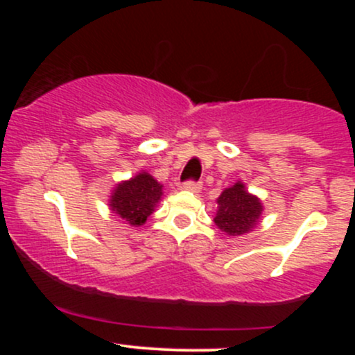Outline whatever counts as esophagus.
I'll list each match as a JSON object with an SVG mask.
<instances>
[{"label":"esophagus","mask_w":355,"mask_h":355,"mask_svg":"<svg viewBox=\"0 0 355 355\" xmlns=\"http://www.w3.org/2000/svg\"><path fill=\"white\" fill-rule=\"evenodd\" d=\"M183 190L191 191V193H198L202 190V183L200 182H187L182 185Z\"/></svg>","instance_id":"1"}]
</instances>
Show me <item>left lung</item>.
I'll use <instances>...</instances> for the list:
<instances>
[{
  "label": "left lung",
  "instance_id": "left-lung-1",
  "mask_svg": "<svg viewBox=\"0 0 355 355\" xmlns=\"http://www.w3.org/2000/svg\"><path fill=\"white\" fill-rule=\"evenodd\" d=\"M262 215V200L239 180L220 193L214 222L229 237H240L250 234L259 225Z\"/></svg>",
  "mask_w": 355,
  "mask_h": 355
}]
</instances>
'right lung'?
<instances>
[{"label":"right lung","instance_id":"1","mask_svg":"<svg viewBox=\"0 0 355 355\" xmlns=\"http://www.w3.org/2000/svg\"><path fill=\"white\" fill-rule=\"evenodd\" d=\"M164 195V185L145 170L135 177L118 182L108 198V207L115 217L130 227H140L157 209Z\"/></svg>","mask_w":355,"mask_h":355}]
</instances>
